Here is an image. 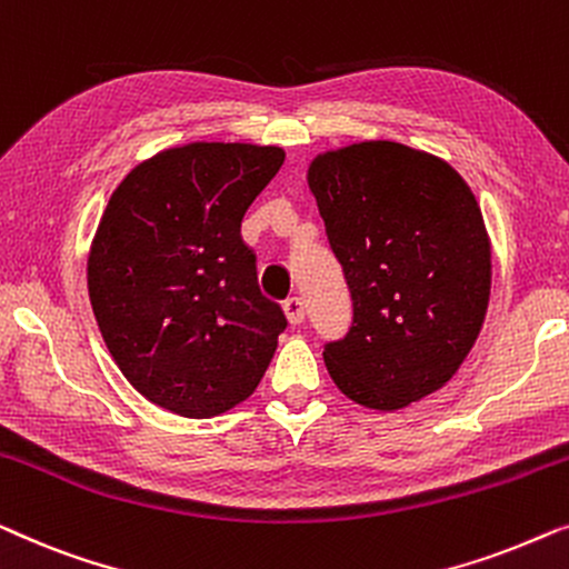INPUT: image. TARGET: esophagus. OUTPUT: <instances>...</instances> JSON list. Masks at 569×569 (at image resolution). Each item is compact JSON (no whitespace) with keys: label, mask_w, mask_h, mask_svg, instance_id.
<instances>
[{"label":"esophagus","mask_w":569,"mask_h":569,"mask_svg":"<svg viewBox=\"0 0 569 569\" xmlns=\"http://www.w3.org/2000/svg\"><path fill=\"white\" fill-rule=\"evenodd\" d=\"M283 311H286L288 325H293V327L301 325L303 322V301H301V296H291V299H286Z\"/></svg>","instance_id":"34e87169"}]
</instances>
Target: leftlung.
Masks as SVG:
<instances>
[{
  "mask_svg": "<svg viewBox=\"0 0 569 569\" xmlns=\"http://www.w3.org/2000/svg\"><path fill=\"white\" fill-rule=\"evenodd\" d=\"M309 190L353 299V325L327 342L342 395L395 412L459 371L490 301V237L451 164L397 141L311 159Z\"/></svg>",
  "mask_w": 569,
  "mask_h": 569,
  "instance_id": "8db88e82",
  "label": "left lung"
}]
</instances>
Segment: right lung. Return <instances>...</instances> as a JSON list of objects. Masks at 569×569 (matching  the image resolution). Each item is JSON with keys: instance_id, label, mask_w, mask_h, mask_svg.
Here are the masks:
<instances>
[{"instance_id": "1", "label": "right lung", "mask_w": 569, "mask_h": 569, "mask_svg": "<svg viewBox=\"0 0 569 569\" xmlns=\"http://www.w3.org/2000/svg\"><path fill=\"white\" fill-rule=\"evenodd\" d=\"M283 159L196 141L143 159L110 196L87 288L110 356L149 402L203 420L258 389L288 322L239 231Z\"/></svg>"}]
</instances>
